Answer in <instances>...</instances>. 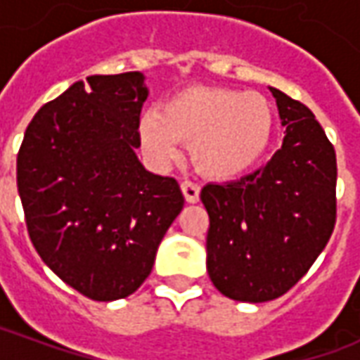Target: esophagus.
<instances>
[{
	"label": "esophagus",
	"instance_id": "esophagus-1",
	"mask_svg": "<svg viewBox=\"0 0 360 360\" xmlns=\"http://www.w3.org/2000/svg\"><path fill=\"white\" fill-rule=\"evenodd\" d=\"M181 191H183L187 202H198V198H200V187L196 185L195 181H183V183H181Z\"/></svg>",
	"mask_w": 360,
	"mask_h": 360
}]
</instances>
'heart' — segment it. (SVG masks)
<instances>
[{
  "instance_id": "1",
  "label": "heart",
  "mask_w": 360,
  "mask_h": 360,
  "mask_svg": "<svg viewBox=\"0 0 360 360\" xmlns=\"http://www.w3.org/2000/svg\"><path fill=\"white\" fill-rule=\"evenodd\" d=\"M274 133V110L258 92L187 89L172 96L160 113L141 121L144 146L167 162L191 142V162L210 179H233L264 156Z\"/></svg>"
}]
</instances>
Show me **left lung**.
I'll use <instances>...</instances> for the list:
<instances>
[{
    "label": "left lung",
    "mask_w": 360,
    "mask_h": 360,
    "mask_svg": "<svg viewBox=\"0 0 360 360\" xmlns=\"http://www.w3.org/2000/svg\"><path fill=\"white\" fill-rule=\"evenodd\" d=\"M270 90L285 127L281 148L257 172L200 193L212 283L243 302L285 295L324 250L338 218L333 144L304 103Z\"/></svg>",
    "instance_id": "1"
}]
</instances>
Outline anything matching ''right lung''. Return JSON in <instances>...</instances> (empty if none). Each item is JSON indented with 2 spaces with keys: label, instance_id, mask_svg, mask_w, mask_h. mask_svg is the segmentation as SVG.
Wrapping results in <instances>:
<instances>
[{
  "label": "right lung",
  "instance_id": "right-lung-1",
  "mask_svg": "<svg viewBox=\"0 0 360 360\" xmlns=\"http://www.w3.org/2000/svg\"><path fill=\"white\" fill-rule=\"evenodd\" d=\"M139 71L94 75L44 103L17 154L28 237L53 274L92 301L134 293L183 210L173 177L144 169Z\"/></svg>",
  "mask_w": 360,
  "mask_h": 360
}]
</instances>
